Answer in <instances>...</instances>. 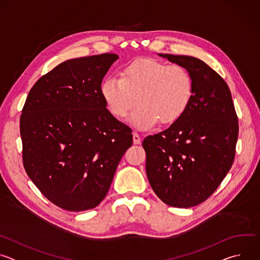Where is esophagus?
<instances>
[{"label":"esophagus","mask_w":260,"mask_h":260,"mask_svg":"<svg viewBox=\"0 0 260 260\" xmlns=\"http://www.w3.org/2000/svg\"><path fill=\"white\" fill-rule=\"evenodd\" d=\"M133 140H134V144H141V137L139 136V134L134 133L133 134Z\"/></svg>","instance_id":"34e87169"}]
</instances>
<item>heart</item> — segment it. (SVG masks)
Segmentation results:
<instances>
[{
	"label": "heart",
	"instance_id": "b5f03b06",
	"mask_svg": "<svg viewBox=\"0 0 260 260\" xmlns=\"http://www.w3.org/2000/svg\"><path fill=\"white\" fill-rule=\"evenodd\" d=\"M193 93L190 73L180 64L142 58L126 66L120 77L111 76L102 84V95L117 118H125L138 105L131 122L141 131L157 122H176L187 110Z\"/></svg>",
	"mask_w": 260,
	"mask_h": 260
}]
</instances>
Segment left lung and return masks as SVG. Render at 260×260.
I'll return each instance as SVG.
<instances>
[{
    "label": "left lung",
    "mask_w": 260,
    "mask_h": 260,
    "mask_svg": "<svg viewBox=\"0 0 260 260\" xmlns=\"http://www.w3.org/2000/svg\"><path fill=\"white\" fill-rule=\"evenodd\" d=\"M158 55L187 69L193 93L176 122L144 139L147 178L165 204L190 208L210 198L231 170L238 116L226 82L206 62L187 55Z\"/></svg>",
    "instance_id": "1"
}]
</instances>
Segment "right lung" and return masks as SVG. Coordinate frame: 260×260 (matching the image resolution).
I'll return each instance as SVG.
<instances>
[{"label": "right lung", "mask_w": 260, "mask_h": 260, "mask_svg": "<svg viewBox=\"0 0 260 260\" xmlns=\"http://www.w3.org/2000/svg\"><path fill=\"white\" fill-rule=\"evenodd\" d=\"M117 59L104 53L59 63L34 84L22 108L24 170L61 209L95 208L133 144L132 129L109 112L102 95L103 78Z\"/></svg>", "instance_id": "right-lung-1"}]
</instances>
